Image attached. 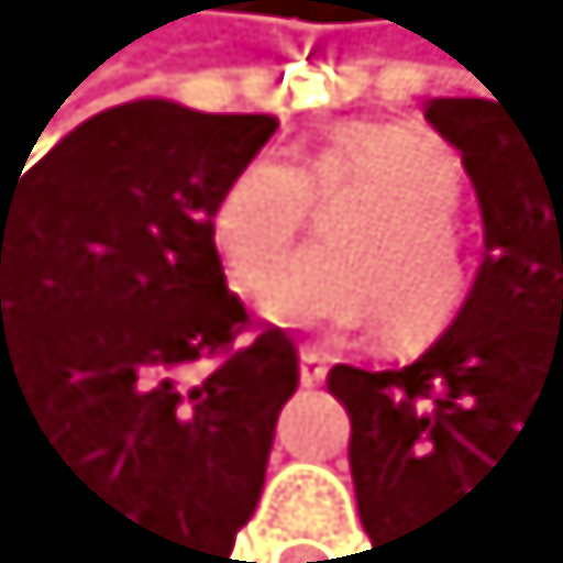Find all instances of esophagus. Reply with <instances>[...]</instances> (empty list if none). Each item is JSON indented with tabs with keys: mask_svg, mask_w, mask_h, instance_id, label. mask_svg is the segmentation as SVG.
Wrapping results in <instances>:
<instances>
[{
	"mask_svg": "<svg viewBox=\"0 0 563 563\" xmlns=\"http://www.w3.org/2000/svg\"><path fill=\"white\" fill-rule=\"evenodd\" d=\"M329 376V362H324V352H314V347H300V385H319Z\"/></svg>",
	"mask_w": 563,
	"mask_h": 563,
	"instance_id": "obj_1",
	"label": "esophagus"
}]
</instances>
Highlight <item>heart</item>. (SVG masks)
Instances as JSON below:
<instances>
[{
  "instance_id": "b5f03b06",
  "label": "heart",
  "mask_w": 563,
  "mask_h": 563,
  "mask_svg": "<svg viewBox=\"0 0 563 563\" xmlns=\"http://www.w3.org/2000/svg\"><path fill=\"white\" fill-rule=\"evenodd\" d=\"M314 200L344 202L330 221V249L283 273ZM456 201L461 164L442 135L413 121L347 125L305 164L277 150L253 154L211 211V249L244 296L283 273L267 310L286 324H372L390 314L399 339H423L465 300Z\"/></svg>"
}]
</instances>
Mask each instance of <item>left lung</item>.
<instances>
[{"label":"left lung","instance_id":"obj_1","mask_svg":"<svg viewBox=\"0 0 563 563\" xmlns=\"http://www.w3.org/2000/svg\"><path fill=\"white\" fill-rule=\"evenodd\" d=\"M423 117L475 183L485 263L419 362L329 372L352 419L357 512L385 563L461 555L508 465L563 475V125L485 98H432Z\"/></svg>","mask_w":563,"mask_h":563}]
</instances>
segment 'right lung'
I'll list each match as a JSON object with an SVG mask.
<instances>
[{
	"label": "right lung",
	"mask_w": 563,
	"mask_h": 563,
	"mask_svg": "<svg viewBox=\"0 0 563 563\" xmlns=\"http://www.w3.org/2000/svg\"><path fill=\"white\" fill-rule=\"evenodd\" d=\"M272 131L150 98L0 173V419L41 438L107 563H224L258 508L300 366L282 329L244 339L211 211Z\"/></svg>",
	"instance_id": "obj_1"
}]
</instances>
